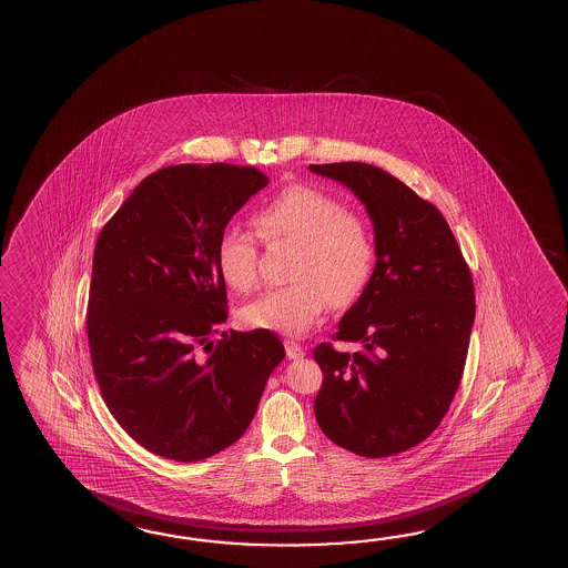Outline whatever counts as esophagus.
I'll use <instances>...</instances> for the list:
<instances>
[{
    "label": "esophagus",
    "mask_w": 568,
    "mask_h": 568,
    "mask_svg": "<svg viewBox=\"0 0 568 568\" xmlns=\"http://www.w3.org/2000/svg\"><path fill=\"white\" fill-rule=\"evenodd\" d=\"M285 352H287V356L293 359L303 358V356H305V349H303L302 344H297V342H293V339H285Z\"/></svg>",
    "instance_id": "1"
}]
</instances>
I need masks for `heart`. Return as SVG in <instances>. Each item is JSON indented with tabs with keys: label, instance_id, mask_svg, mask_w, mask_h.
<instances>
[{
	"label": "heart",
	"instance_id": "heart-1",
	"mask_svg": "<svg viewBox=\"0 0 568 568\" xmlns=\"http://www.w3.org/2000/svg\"><path fill=\"white\" fill-rule=\"evenodd\" d=\"M266 244H291L287 287L268 291L244 305L241 322L251 329L303 336L325 307L346 310L371 285L378 244L371 224L336 196L315 185L293 184L271 197L253 216ZM258 239L231 226L216 243V268L231 291L246 293L256 283Z\"/></svg>",
	"mask_w": 568,
	"mask_h": 568
}]
</instances>
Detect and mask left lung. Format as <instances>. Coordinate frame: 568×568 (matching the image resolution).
<instances>
[{
	"instance_id": "1",
	"label": "left lung",
	"mask_w": 568,
	"mask_h": 568,
	"mask_svg": "<svg viewBox=\"0 0 568 568\" xmlns=\"http://www.w3.org/2000/svg\"><path fill=\"white\" fill-rule=\"evenodd\" d=\"M368 210L378 258L371 285L320 344L315 418L327 439L362 457H390L427 439L464 376L474 327V278L437 206L398 178L359 162L312 163Z\"/></svg>"
}]
</instances>
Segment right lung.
<instances>
[{"mask_svg": "<svg viewBox=\"0 0 568 568\" xmlns=\"http://www.w3.org/2000/svg\"><path fill=\"white\" fill-rule=\"evenodd\" d=\"M266 184L253 165L163 168L94 244L87 310L94 378L129 437L165 459L192 464L241 439L285 356L273 332H222L229 302L216 243Z\"/></svg>", "mask_w": 568, "mask_h": 568, "instance_id": "1", "label": "right lung"}]
</instances>
